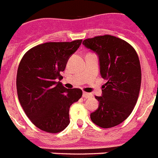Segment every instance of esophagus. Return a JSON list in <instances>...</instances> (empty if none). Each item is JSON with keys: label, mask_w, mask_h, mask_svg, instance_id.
<instances>
[{"label": "esophagus", "mask_w": 158, "mask_h": 158, "mask_svg": "<svg viewBox=\"0 0 158 158\" xmlns=\"http://www.w3.org/2000/svg\"><path fill=\"white\" fill-rule=\"evenodd\" d=\"M92 94H90V93H86V92H84L83 93V98H89L92 97Z\"/></svg>", "instance_id": "obj_1"}]
</instances>
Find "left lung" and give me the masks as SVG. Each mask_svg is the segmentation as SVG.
I'll return each instance as SVG.
<instances>
[{
	"label": "left lung",
	"instance_id": "obj_1",
	"mask_svg": "<svg viewBox=\"0 0 158 158\" xmlns=\"http://www.w3.org/2000/svg\"><path fill=\"white\" fill-rule=\"evenodd\" d=\"M83 44L98 53L101 75L107 81L102 87V97H95L99 106L90 118L99 127H114L131 114L138 99L141 83L138 55L131 44L111 35L85 39Z\"/></svg>",
	"mask_w": 158,
	"mask_h": 158
}]
</instances>
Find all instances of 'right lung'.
Segmentation results:
<instances>
[{
  "label": "right lung",
  "instance_id": "add662e5",
  "mask_svg": "<svg viewBox=\"0 0 158 158\" xmlns=\"http://www.w3.org/2000/svg\"><path fill=\"white\" fill-rule=\"evenodd\" d=\"M82 40L46 42L27 51L17 73V96L31 122L49 133L62 131L69 124V107L81 98L80 89H66L60 73Z\"/></svg>",
  "mask_w": 158,
  "mask_h": 158
}]
</instances>
